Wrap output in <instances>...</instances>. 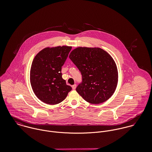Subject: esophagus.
Masks as SVG:
<instances>
[{
  "label": "esophagus",
  "mask_w": 152,
  "mask_h": 152,
  "mask_svg": "<svg viewBox=\"0 0 152 152\" xmlns=\"http://www.w3.org/2000/svg\"><path fill=\"white\" fill-rule=\"evenodd\" d=\"M76 87H77V85H76V84H74V85L72 86V89H75L76 88Z\"/></svg>",
  "instance_id": "obj_1"
}]
</instances>
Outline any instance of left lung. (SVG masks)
Here are the masks:
<instances>
[{
    "label": "left lung",
    "instance_id": "left-lung-1",
    "mask_svg": "<svg viewBox=\"0 0 152 152\" xmlns=\"http://www.w3.org/2000/svg\"><path fill=\"white\" fill-rule=\"evenodd\" d=\"M69 58L80 71L83 81L77 92L89 103L99 104L113 94L118 81V72L112 57L98 47H77Z\"/></svg>",
    "mask_w": 152,
    "mask_h": 152
}]
</instances>
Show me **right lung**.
Returning <instances> with one entry per match:
<instances>
[{
  "instance_id": "obj_1",
  "label": "right lung",
  "mask_w": 152,
  "mask_h": 152,
  "mask_svg": "<svg viewBox=\"0 0 152 152\" xmlns=\"http://www.w3.org/2000/svg\"><path fill=\"white\" fill-rule=\"evenodd\" d=\"M72 47H46L34 58L30 73L33 91L42 102L49 105L63 101L72 89L62 78L61 67Z\"/></svg>"
}]
</instances>
